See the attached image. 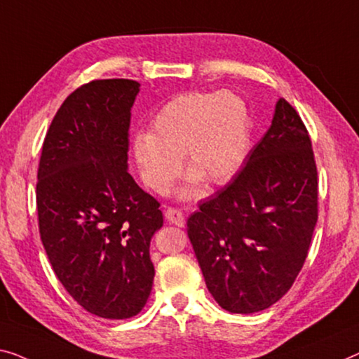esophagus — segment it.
<instances>
[{
  "instance_id": "esophagus-1",
  "label": "esophagus",
  "mask_w": 359,
  "mask_h": 359,
  "mask_svg": "<svg viewBox=\"0 0 359 359\" xmlns=\"http://www.w3.org/2000/svg\"><path fill=\"white\" fill-rule=\"evenodd\" d=\"M165 219H168L170 224H175V226L179 227L185 226V214L182 210H177V208H169V210L165 211Z\"/></svg>"
}]
</instances>
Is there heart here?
Listing matches in <instances>:
<instances>
[{
  "label": "heart",
  "mask_w": 359,
  "mask_h": 359,
  "mask_svg": "<svg viewBox=\"0 0 359 359\" xmlns=\"http://www.w3.org/2000/svg\"><path fill=\"white\" fill-rule=\"evenodd\" d=\"M250 116L242 96L185 92L169 100L151 119V133L133 137V154L145 184L168 194L180 170H190L184 195L196 194L200 179L222 184L242 165L248 149Z\"/></svg>",
  "instance_id": "1"
}]
</instances>
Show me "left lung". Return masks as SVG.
<instances>
[{"mask_svg": "<svg viewBox=\"0 0 359 359\" xmlns=\"http://www.w3.org/2000/svg\"><path fill=\"white\" fill-rule=\"evenodd\" d=\"M245 161L187 221L208 290L238 314L263 311L290 290L318 222L311 138L288 101H277L269 130Z\"/></svg>", "mask_w": 359, "mask_h": 359, "instance_id": "obj_1", "label": "left lung"}]
</instances>
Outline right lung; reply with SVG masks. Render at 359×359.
<instances>
[{
    "label": "right lung",
    "instance_id": "add662e5",
    "mask_svg": "<svg viewBox=\"0 0 359 359\" xmlns=\"http://www.w3.org/2000/svg\"><path fill=\"white\" fill-rule=\"evenodd\" d=\"M140 83L92 80L67 96L43 142L36 211L53 271L104 319L137 316L154 279L149 242L159 201L127 172L130 109Z\"/></svg>",
    "mask_w": 359,
    "mask_h": 359
}]
</instances>
